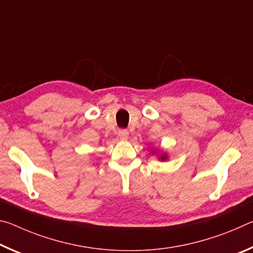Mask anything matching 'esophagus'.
Wrapping results in <instances>:
<instances>
[{"instance_id":"obj_1","label":"esophagus","mask_w":253,"mask_h":253,"mask_svg":"<svg viewBox=\"0 0 253 253\" xmlns=\"http://www.w3.org/2000/svg\"><path fill=\"white\" fill-rule=\"evenodd\" d=\"M118 136L122 140H126L128 138V131L126 129L118 130Z\"/></svg>"}]
</instances>
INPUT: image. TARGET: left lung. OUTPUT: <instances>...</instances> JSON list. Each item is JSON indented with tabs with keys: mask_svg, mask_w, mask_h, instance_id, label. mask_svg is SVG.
I'll return each instance as SVG.
<instances>
[{
	"mask_svg": "<svg viewBox=\"0 0 253 253\" xmlns=\"http://www.w3.org/2000/svg\"><path fill=\"white\" fill-rule=\"evenodd\" d=\"M160 160L161 161H166V160H168V154H162V155H161V157H160Z\"/></svg>",
	"mask_w": 253,
	"mask_h": 253,
	"instance_id": "1",
	"label": "left lung"
}]
</instances>
